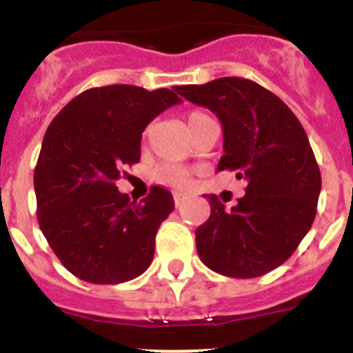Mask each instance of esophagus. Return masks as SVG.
Returning <instances> with one entry per match:
<instances>
[{
	"instance_id": "1",
	"label": "esophagus",
	"mask_w": 353,
	"mask_h": 353,
	"mask_svg": "<svg viewBox=\"0 0 353 353\" xmlns=\"http://www.w3.org/2000/svg\"><path fill=\"white\" fill-rule=\"evenodd\" d=\"M185 198H187V194H183V192H179V191L173 192V199H174V205H176V207H180V205L185 201Z\"/></svg>"
}]
</instances>
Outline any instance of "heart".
Returning a JSON list of instances; mask_svg holds the SVG:
<instances>
[{
  "mask_svg": "<svg viewBox=\"0 0 353 353\" xmlns=\"http://www.w3.org/2000/svg\"><path fill=\"white\" fill-rule=\"evenodd\" d=\"M207 117L205 113H199V111H192L187 118L189 121V127L194 125L196 121L203 120ZM155 179L159 182H164V183H170V185L174 187H183L187 182H189V171L182 166H176V164H162L155 170Z\"/></svg>",
  "mask_w": 353,
  "mask_h": 353,
  "instance_id": "1",
  "label": "heart"
}]
</instances>
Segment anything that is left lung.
Listing matches in <instances>:
<instances>
[{"instance_id":"1","label":"left lung","mask_w":353,"mask_h":353,"mask_svg":"<svg viewBox=\"0 0 353 353\" xmlns=\"http://www.w3.org/2000/svg\"><path fill=\"white\" fill-rule=\"evenodd\" d=\"M174 90L208 108L223 123L217 171H235L245 194L228 210L207 194L210 217L196 230L208 269L228 277H258L285 263L310 232L322 176L310 139L292 109L254 81L221 77Z\"/></svg>"}]
</instances>
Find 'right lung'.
I'll return each mask as SVG.
<instances>
[{
    "instance_id": "1",
    "label": "right lung",
    "mask_w": 353,
    "mask_h": 353,
    "mask_svg": "<svg viewBox=\"0 0 353 353\" xmlns=\"http://www.w3.org/2000/svg\"><path fill=\"white\" fill-rule=\"evenodd\" d=\"M174 92L132 84L90 88L48 127L33 176L37 217L58 260L83 281H130L154 260L173 196L155 185L136 203L118 191L117 180L123 164L139 162L145 127L182 102Z\"/></svg>"
}]
</instances>
